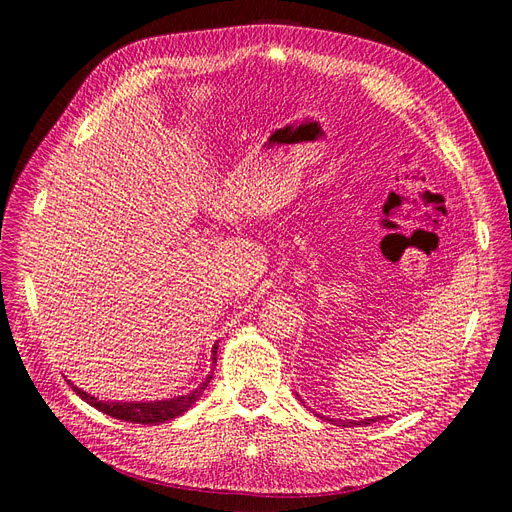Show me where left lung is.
I'll return each instance as SVG.
<instances>
[{
    "mask_svg": "<svg viewBox=\"0 0 512 512\" xmlns=\"http://www.w3.org/2000/svg\"><path fill=\"white\" fill-rule=\"evenodd\" d=\"M333 423L342 425V427H350V425H371V423H376V418H363V421H342V418H339V421H333Z\"/></svg>",
    "mask_w": 512,
    "mask_h": 512,
    "instance_id": "8db88e82",
    "label": "left lung"
}]
</instances>
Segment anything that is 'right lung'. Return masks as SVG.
Returning <instances> with one entry per match:
<instances>
[{"instance_id": "right-lung-1", "label": "right lung", "mask_w": 512, "mask_h": 512, "mask_svg": "<svg viewBox=\"0 0 512 512\" xmlns=\"http://www.w3.org/2000/svg\"><path fill=\"white\" fill-rule=\"evenodd\" d=\"M215 352H218V346H213V359ZM211 374L207 376V380L194 389L188 395H179L173 399H158V401H100L98 397L85 393L79 386H74L72 382V391L79 395L83 401H87L89 406H94L96 410L119 418V421H128V423H141V425H160L166 421H173V418L181 416L183 412H188L196 399L203 395V391L207 389V384L211 382Z\"/></svg>"}]
</instances>
